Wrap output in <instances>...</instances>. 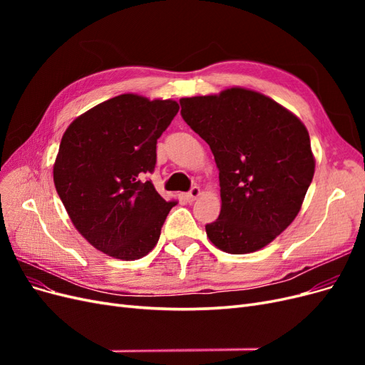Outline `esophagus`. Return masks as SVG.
<instances>
[{
  "label": "esophagus",
  "mask_w": 365,
  "mask_h": 365,
  "mask_svg": "<svg viewBox=\"0 0 365 365\" xmlns=\"http://www.w3.org/2000/svg\"><path fill=\"white\" fill-rule=\"evenodd\" d=\"M201 195V190H200V187H197V185H193L192 187V189L189 190V192H187L184 196H185V200L187 201H189V202H192V201H195L196 200V197L197 196H200Z\"/></svg>",
  "instance_id": "obj_1"
}]
</instances>
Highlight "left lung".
I'll use <instances>...</instances> for the list:
<instances>
[{"label":"left lung","mask_w":365,"mask_h":365,"mask_svg":"<svg viewBox=\"0 0 365 365\" xmlns=\"http://www.w3.org/2000/svg\"><path fill=\"white\" fill-rule=\"evenodd\" d=\"M181 117L212 149L219 217L205 225L225 252L268 245L295 219L314 178L307 129L272 98L244 88L181 98Z\"/></svg>","instance_id":"obj_1"}]
</instances>
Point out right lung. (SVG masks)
Listing matches in <instances>:
<instances>
[{"mask_svg": "<svg viewBox=\"0 0 365 365\" xmlns=\"http://www.w3.org/2000/svg\"><path fill=\"white\" fill-rule=\"evenodd\" d=\"M178 109L173 101L121 94L65 130L53 168L56 192L77 231L108 256L137 260L157 245L176 202L164 201L146 175Z\"/></svg>", "mask_w": 365, "mask_h": 365, "instance_id": "right-lung-1", "label": "right lung"}]
</instances>
